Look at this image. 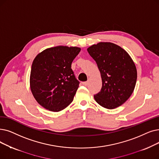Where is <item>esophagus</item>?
Masks as SVG:
<instances>
[{
	"instance_id": "1",
	"label": "esophagus",
	"mask_w": 159,
	"mask_h": 159,
	"mask_svg": "<svg viewBox=\"0 0 159 159\" xmlns=\"http://www.w3.org/2000/svg\"><path fill=\"white\" fill-rule=\"evenodd\" d=\"M82 84H83V85L85 86H86L88 84V81L83 82H82Z\"/></svg>"
}]
</instances>
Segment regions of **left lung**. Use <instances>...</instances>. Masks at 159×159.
Instances as JSON below:
<instances>
[{
  "instance_id": "1",
  "label": "left lung",
  "mask_w": 159,
  "mask_h": 159,
  "mask_svg": "<svg viewBox=\"0 0 159 159\" xmlns=\"http://www.w3.org/2000/svg\"><path fill=\"white\" fill-rule=\"evenodd\" d=\"M96 61L102 79L100 92L94 95L99 105L114 109L132 95L137 79L136 67L128 52L119 45L99 42L87 49Z\"/></svg>"
}]
</instances>
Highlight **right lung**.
I'll list each match as a JSON object with an SVG mask.
<instances>
[{"mask_svg": "<svg viewBox=\"0 0 159 159\" xmlns=\"http://www.w3.org/2000/svg\"><path fill=\"white\" fill-rule=\"evenodd\" d=\"M80 51L77 47L57 46L39 52L32 64L30 87L39 104L52 112L70 105L79 86L71 63Z\"/></svg>", "mask_w": 159, "mask_h": 159, "instance_id": "add662e5", "label": "right lung"}]
</instances>
